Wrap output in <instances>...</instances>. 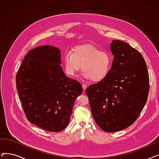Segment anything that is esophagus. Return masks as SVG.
I'll return each instance as SVG.
<instances>
[{
  "mask_svg": "<svg viewBox=\"0 0 159 159\" xmlns=\"http://www.w3.org/2000/svg\"><path fill=\"white\" fill-rule=\"evenodd\" d=\"M82 86L83 89H84V91H85L87 88V85L86 84H84V83H83V84H82Z\"/></svg>",
  "mask_w": 159,
  "mask_h": 159,
  "instance_id": "esophagus-1",
  "label": "esophagus"
}]
</instances>
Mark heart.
Listing matches in <instances>:
<instances>
[{"instance_id": "heart-1", "label": "heart", "mask_w": 159, "mask_h": 159, "mask_svg": "<svg viewBox=\"0 0 159 159\" xmlns=\"http://www.w3.org/2000/svg\"><path fill=\"white\" fill-rule=\"evenodd\" d=\"M66 73L73 76L82 66L83 75L93 82L105 79L109 74L113 64L111 54L101 50L93 44H83L75 46L63 57Z\"/></svg>"}]
</instances>
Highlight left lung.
Masks as SVG:
<instances>
[{
	"label": "left lung",
	"mask_w": 159,
	"mask_h": 159,
	"mask_svg": "<svg viewBox=\"0 0 159 159\" xmlns=\"http://www.w3.org/2000/svg\"><path fill=\"white\" fill-rule=\"evenodd\" d=\"M110 71L103 80L86 90L91 113L105 132L122 130L134 123L144 108L149 80L142 54L123 41L113 40Z\"/></svg>",
	"instance_id": "8db88e82"
}]
</instances>
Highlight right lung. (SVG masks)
<instances>
[{"instance_id":"right-lung-1","label":"right lung","mask_w":159,"mask_h":159,"mask_svg":"<svg viewBox=\"0 0 159 159\" xmlns=\"http://www.w3.org/2000/svg\"><path fill=\"white\" fill-rule=\"evenodd\" d=\"M57 48L39 46L25 56L16 75V86L24 112L31 124L58 132L70 122L76 98L82 87L66 76Z\"/></svg>"}]
</instances>
